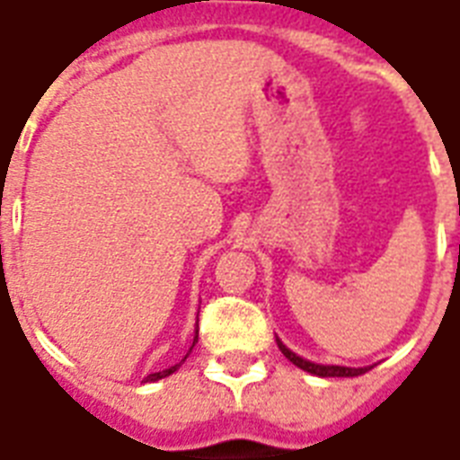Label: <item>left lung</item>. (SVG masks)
Listing matches in <instances>:
<instances>
[{"instance_id": "1", "label": "left lung", "mask_w": 460, "mask_h": 460, "mask_svg": "<svg viewBox=\"0 0 460 460\" xmlns=\"http://www.w3.org/2000/svg\"><path fill=\"white\" fill-rule=\"evenodd\" d=\"M279 341V338H276ZM279 348L280 352L286 355L293 365H297L300 369H305V372H309V375H316V376H359L365 375L369 367H338V365H314V362H309V359H302L300 355H295L290 348H286V345L280 343L279 341Z\"/></svg>"}]
</instances>
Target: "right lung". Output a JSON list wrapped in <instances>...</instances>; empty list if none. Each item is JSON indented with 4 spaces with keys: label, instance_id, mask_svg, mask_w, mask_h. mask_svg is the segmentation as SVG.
I'll return each instance as SVG.
<instances>
[{
    "label": "right lung",
    "instance_id": "1",
    "mask_svg": "<svg viewBox=\"0 0 460 460\" xmlns=\"http://www.w3.org/2000/svg\"><path fill=\"white\" fill-rule=\"evenodd\" d=\"M197 333H199V331H197ZM197 341H199V338L194 336V343H197ZM194 343H191V348H194ZM191 348H190V350H191ZM187 355H190V352H187ZM184 359H187V358H184ZM184 359H181V362H184ZM181 362H180V365L170 367V369H163V372H155V375H148V376H146V379H144V382H158V379H165V376H170V375H172V372H177V369H180Z\"/></svg>",
    "mask_w": 460,
    "mask_h": 460
}]
</instances>
